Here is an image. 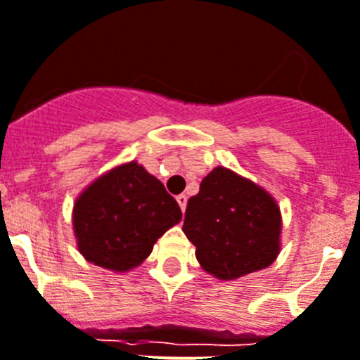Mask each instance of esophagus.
<instances>
[{
  "label": "esophagus",
  "mask_w": 360,
  "mask_h": 360,
  "mask_svg": "<svg viewBox=\"0 0 360 360\" xmlns=\"http://www.w3.org/2000/svg\"><path fill=\"white\" fill-rule=\"evenodd\" d=\"M177 203H179V207H181V210H183V212H185V208H186V195L185 194H181V195H177Z\"/></svg>",
  "instance_id": "esophagus-1"
}]
</instances>
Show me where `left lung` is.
<instances>
[{"mask_svg":"<svg viewBox=\"0 0 360 360\" xmlns=\"http://www.w3.org/2000/svg\"><path fill=\"white\" fill-rule=\"evenodd\" d=\"M183 232L199 265L219 280H236L273 264L280 252L282 214L267 190L216 166L188 199Z\"/></svg>","mask_w":360,"mask_h":360,"instance_id":"obj_1","label":"left lung"}]
</instances>
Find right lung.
Here are the masks:
<instances>
[{"label": "right lung", "instance_id": "right-lung-1", "mask_svg": "<svg viewBox=\"0 0 360 360\" xmlns=\"http://www.w3.org/2000/svg\"><path fill=\"white\" fill-rule=\"evenodd\" d=\"M181 216L161 181L131 161L105 172L78 195L72 229L87 262L126 273L143 264Z\"/></svg>", "mask_w": 360, "mask_h": 360}]
</instances>
